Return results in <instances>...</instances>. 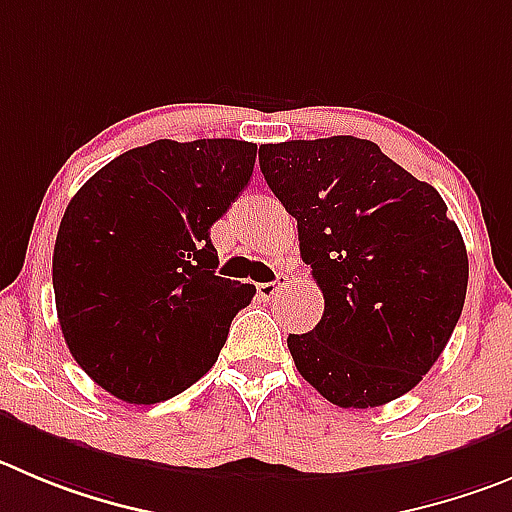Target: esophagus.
<instances>
[{"label": "esophagus", "mask_w": 512, "mask_h": 512, "mask_svg": "<svg viewBox=\"0 0 512 512\" xmlns=\"http://www.w3.org/2000/svg\"><path fill=\"white\" fill-rule=\"evenodd\" d=\"M285 285H288V278H285V275H278V278L272 280V283L257 285V293H260L265 300H272V298H278V295L283 293Z\"/></svg>", "instance_id": "34e87169"}]
</instances>
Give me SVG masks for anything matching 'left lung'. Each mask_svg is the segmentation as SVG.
Returning <instances> with one entry per match:
<instances>
[{"instance_id": "1", "label": "left lung", "mask_w": 512, "mask_h": 512, "mask_svg": "<svg viewBox=\"0 0 512 512\" xmlns=\"http://www.w3.org/2000/svg\"><path fill=\"white\" fill-rule=\"evenodd\" d=\"M260 169L326 300L313 331L288 336L300 376L343 409L412 391L460 321L470 272L439 191L353 136L265 143Z\"/></svg>"}]
</instances>
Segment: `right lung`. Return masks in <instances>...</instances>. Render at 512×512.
I'll return each instance as SVG.
<instances>
[{
    "label": "right lung",
    "mask_w": 512,
    "mask_h": 512,
    "mask_svg": "<svg viewBox=\"0 0 512 512\" xmlns=\"http://www.w3.org/2000/svg\"><path fill=\"white\" fill-rule=\"evenodd\" d=\"M257 146L161 141L105 164L70 199L52 255L57 321L80 369L128 404L189 389L255 285L217 275L209 229L250 181Z\"/></svg>",
    "instance_id": "add662e5"
}]
</instances>
